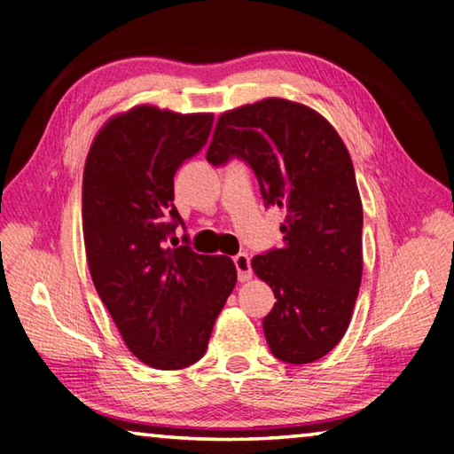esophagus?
I'll return each mask as SVG.
<instances>
[{"label":"esophagus","mask_w":454,"mask_h":454,"mask_svg":"<svg viewBox=\"0 0 454 454\" xmlns=\"http://www.w3.org/2000/svg\"><path fill=\"white\" fill-rule=\"evenodd\" d=\"M234 266H236V272H238V280L240 282H248L252 278V266H250V258L248 254H240L234 256Z\"/></svg>","instance_id":"obj_1"}]
</instances>
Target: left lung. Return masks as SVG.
Wrapping results in <instances>:
<instances>
[{"label":"left lung","mask_w":454,"mask_h":454,"mask_svg":"<svg viewBox=\"0 0 454 454\" xmlns=\"http://www.w3.org/2000/svg\"><path fill=\"white\" fill-rule=\"evenodd\" d=\"M232 156L254 170L268 206L284 212L280 248L252 258L274 292L264 318L272 355L309 364L347 333L363 280V202L350 153L312 107L266 98L224 112L206 152L220 166Z\"/></svg>","instance_id":"left-lung-1"}]
</instances>
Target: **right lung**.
<instances>
[{
  "mask_svg": "<svg viewBox=\"0 0 454 454\" xmlns=\"http://www.w3.org/2000/svg\"><path fill=\"white\" fill-rule=\"evenodd\" d=\"M212 121V114L136 106L99 128L83 168L91 280L129 352L160 371H180L204 356L236 286L230 258L166 244L182 224L174 174L202 150Z\"/></svg>",
  "mask_w": 454,
  "mask_h": 454,
  "instance_id": "1",
  "label": "right lung"
}]
</instances>
